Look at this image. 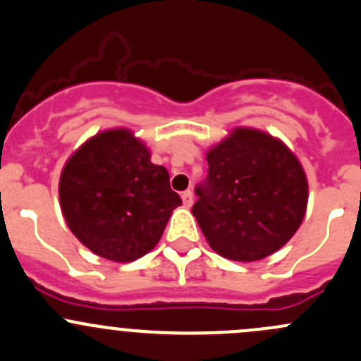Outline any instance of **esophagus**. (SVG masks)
Here are the masks:
<instances>
[{
  "label": "esophagus",
  "mask_w": 361,
  "mask_h": 361,
  "mask_svg": "<svg viewBox=\"0 0 361 361\" xmlns=\"http://www.w3.org/2000/svg\"><path fill=\"white\" fill-rule=\"evenodd\" d=\"M182 202H184L185 207L192 205V191H191V189H188V191L182 192Z\"/></svg>",
  "instance_id": "34e87169"
}]
</instances>
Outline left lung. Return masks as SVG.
<instances>
[{
    "instance_id": "left-lung-1",
    "label": "left lung",
    "mask_w": 361,
    "mask_h": 361,
    "mask_svg": "<svg viewBox=\"0 0 361 361\" xmlns=\"http://www.w3.org/2000/svg\"><path fill=\"white\" fill-rule=\"evenodd\" d=\"M207 161L192 215L208 245L240 262L280 250L307 205V180L295 156L267 133L236 128L208 151Z\"/></svg>"
}]
</instances>
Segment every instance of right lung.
<instances>
[{
	"label": "right lung",
	"mask_w": 361,
	"mask_h": 361,
	"mask_svg": "<svg viewBox=\"0 0 361 361\" xmlns=\"http://www.w3.org/2000/svg\"><path fill=\"white\" fill-rule=\"evenodd\" d=\"M73 235L114 262L142 257L163 235L180 196L169 170L128 130H109L81 146L66 163L59 185Z\"/></svg>",
	"instance_id": "right-lung-1"
}]
</instances>
